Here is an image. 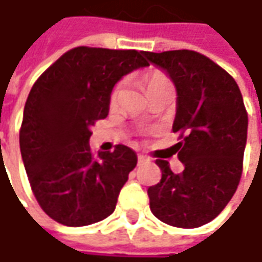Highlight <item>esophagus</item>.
Segmentation results:
<instances>
[{
  "instance_id": "esophagus-1",
  "label": "esophagus",
  "mask_w": 262,
  "mask_h": 262,
  "mask_svg": "<svg viewBox=\"0 0 262 262\" xmlns=\"http://www.w3.org/2000/svg\"><path fill=\"white\" fill-rule=\"evenodd\" d=\"M147 160H148V159H147L146 156H143V155H140V156H138V163H140V165H141V163H144V162H147Z\"/></svg>"
}]
</instances>
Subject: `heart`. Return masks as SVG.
<instances>
[{
	"label": "heart",
	"instance_id": "heart-1",
	"mask_svg": "<svg viewBox=\"0 0 262 262\" xmlns=\"http://www.w3.org/2000/svg\"><path fill=\"white\" fill-rule=\"evenodd\" d=\"M141 83H143V87L146 90V93H150L156 89H162V87L172 86V81L170 78L160 70H153V71H148L146 73L143 78H141ZM121 89H122V81H119L111 92V96H109V103L111 105H115L118 97H119V93H121Z\"/></svg>",
	"mask_w": 262,
	"mask_h": 262
}]
</instances>
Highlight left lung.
<instances>
[{"label": "left lung", "instance_id": "8db88e82", "mask_svg": "<svg viewBox=\"0 0 262 262\" xmlns=\"http://www.w3.org/2000/svg\"><path fill=\"white\" fill-rule=\"evenodd\" d=\"M166 70L178 92L172 147L184 170L157 159L162 179L150 186V210L163 223L194 229L216 219L236 191L247 144L248 112L235 78L206 55L178 49L144 52Z\"/></svg>", "mask_w": 262, "mask_h": 262}]
</instances>
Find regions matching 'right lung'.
I'll return each instance as SVG.
<instances>
[{
  "mask_svg": "<svg viewBox=\"0 0 262 262\" xmlns=\"http://www.w3.org/2000/svg\"><path fill=\"white\" fill-rule=\"evenodd\" d=\"M147 66L144 51L77 46L35 81L20 126V151L39 206L58 223L87 226L114 213L136 153L118 144L95 156L89 140L93 125L107 116L116 81Z\"/></svg>",
  "mask_w": 262,
  "mask_h": 262,
  "instance_id": "1",
  "label": "right lung"
}]
</instances>
